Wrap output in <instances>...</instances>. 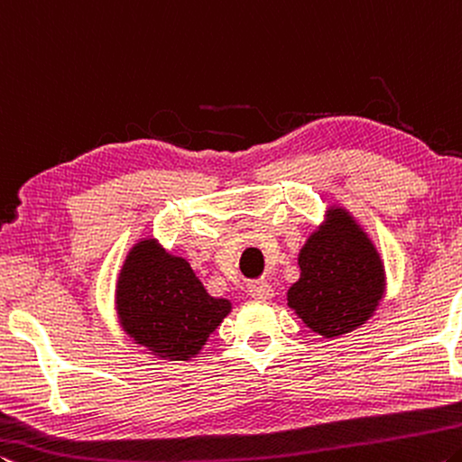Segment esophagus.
Wrapping results in <instances>:
<instances>
[{
  "label": "esophagus",
  "instance_id": "obj_1",
  "mask_svg": "<svg viewBox=\"0 0 462 462\" xmlns=\"http://www.w3.org/2000/svg\"><path fill=\"white\" fill-rule=\"evenodd\" d=\"M247 292H249V297L255 300H270L272 297H274V289H272V284H268L266 281L252 282L247 286Z\"/></svg>",
  "mask_w": 462,
  "mask_h": 462
}]
</instances>
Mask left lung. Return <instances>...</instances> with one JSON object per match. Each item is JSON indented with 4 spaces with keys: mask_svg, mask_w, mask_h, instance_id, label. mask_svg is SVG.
<instances>
[{
    "mask_svg": "<svg viewBox=\"0 0 462 462\" xmlns=\"http://www.w3.org/2000/svg\"><path fill=\"white\" fill-rule=\"evenodd\" d=\"M299 268L286 305L309 329L328 339L362 328L387 294L379 249L342 204H329L323 223L309 233L299 249Z\"/></svg>",
    "mask_w": 462,
    "mask_h": 462,
    "instance_id": "obj_1",
    "label": "left lung"
}]
</instances>
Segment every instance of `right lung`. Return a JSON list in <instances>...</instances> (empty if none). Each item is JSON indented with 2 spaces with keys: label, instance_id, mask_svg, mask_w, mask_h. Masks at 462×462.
Segmentation results:
<instances>
[{
  "label": "right lung",
  "instance_id": "add662e5",
  "mask_svg": "<svg viewBox=\"0 0 462 462\" xmlns=\"http://www.w3.org/2000/svg\"><path fill=\"white\" fill-rule=\"evenodd\" d=\"M115 309L133 344L160 360H192L231 313L229 299L210 297L188 260L153 236L128 249L116 276Z\"/></svg>",
  "mask_w": 462,
  "mask_h": 462
}]
</instances>
